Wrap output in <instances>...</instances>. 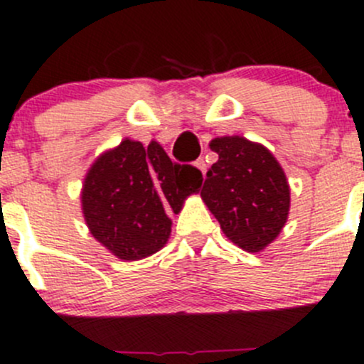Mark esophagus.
Wrapping results in <instances>:
<instances>
[{
	"mask_svg": "<svg viewBox=\"0 0 364 364\" xmlns=\"http://www.w3.org/2000/svg\"><path fill=\"white\" fill-rule=\"evenodd\" d=\"M193 165L198 166L199 171H201V174H203V176H205V174H206V161H205V159H203V158H199V159H198V161L193 163Z\"/></svg>",
	"mask_w": 364,
	"mask_h": 364,
	"instance_id": "34e87169",
	"label": "esophagus"
}]
</instances>
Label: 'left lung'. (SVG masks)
<instances>
[{
  "label": "left lung",
  "mask_w": 364,
  "mask_h": 364,
  "mask_svg": "<svg viewBox=\"0 0 364 364\" xmlns=\"http://www.w3.org/2000/svg\"><path fill=\"white\" fill-rule=\"evenodd\" d=\"M219 154L206 172L201 198L233 244L259 253L287 223L291 192L280 163L264 145L242 136L210 141Z\"/></svg>",
  "instance_id": "left-lung-1"
}]
</instances>
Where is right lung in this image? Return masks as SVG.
I'll use <instances>...</instances> for the list:
<instances>
[{
    "instance_id": "right-lung-1",
    "label": "right lung",
    "mask_w": 364,
    "mask_h": 364,
    "mask_svg": "<svg viewBox=\"0 0 364 364\" xmlns=\"http://www.w3.org/2000/svg\"><path fill=\"white\" fill-rule=\"evenodd\" d=\"M203 174L171 161L158 141L144 147L125 138L87 171L82 213L91 235L120 260H141L171 237V213L201 188Z\"/></svg>"
}]
</instances>
